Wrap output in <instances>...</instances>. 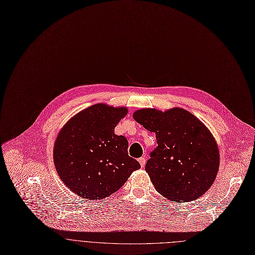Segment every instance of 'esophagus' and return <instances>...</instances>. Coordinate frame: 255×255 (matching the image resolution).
<instances>
[{
    "label": "esophagus",
    "mask_w": 255,
    "mask_h": 255,
    "mask_svg": "<svg viewBox=\"0 0 255 255\" xmlns=\"http://www.w3.org/2000/svg\"><path fill=\"white\" fill-rule=\"evenodd\" d=\"M139 163H140V165H141V167H144L145 166V163H146V159L144 158V157H141V158H139Z\"/></svg>",
    "instance_id": "obj_1"
}]
</instances>
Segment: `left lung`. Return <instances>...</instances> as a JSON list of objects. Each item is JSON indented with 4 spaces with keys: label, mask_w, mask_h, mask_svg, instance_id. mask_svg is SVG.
Masks as SVG:
<instances>
[{
    "label": "left lung",
    "mask_w": 255,
    "mask_h": 255,
    "mask_svg": "<svg viewBox=\"0 0 255 255\" xmlns=\"http://www.w3.org/2000/svg\"><path fill=\"white\" fill-rule=\"evenodd\" d=\"M133 118L156 134L158 146L145 166L155 189L181 203L202 196L213 184L219 168V150L207 127L181 108L165 112L140 109Z\"/></svg>",
    "instance_id": "obj_1"
}]
</instances>
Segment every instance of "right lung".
<instances>
[{"instance_id": "add662e5", "label": "right lung", "mask_w": 255, "mask_h": 255, "mask_svg": "<svg viewBox=\"0 0 255 255\" xmlns=\"http://www.w3.org/2000/svg\"><path fill=\"white\" fill-rule=\"evenodd\" d=\"M125 107L90 106L71 118L54 145V163L65 185L88 200L103 199L123 186L141 166L128 155V141L114 129Z\"/></svg>"}]
</instances>
